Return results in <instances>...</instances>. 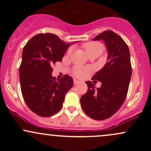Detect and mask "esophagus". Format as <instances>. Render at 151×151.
<instances>
[{
	"label": "esophagus",
	"instance_id": "obj_1",
	"mask_svg": "<svg viewBox=\"0 0 151 151\" xmlns=\"http://www.w3.org/2000/svg\"><path fill=\"white\" fill-rule=\"evenodd\" d=\"M79 80H77V79H74V84H77V83H79Z\"/></svg>",
	"mask_w": 151,
	"mask_h": 151
}]
</instances>
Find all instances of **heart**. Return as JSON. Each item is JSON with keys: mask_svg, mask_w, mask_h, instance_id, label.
<instances>
[{"mask_svg": "<svg viewBox=\"0 0 151 151\" xmlns=\"http://www.w3.org/2000/svg\"><path fill=\"white\" fill-rule=\"evenodd\" d=\"M83 47L85 50L86 52L89 56L91 55H98L99 56L104 51V46L101 43L99 42H87L83 45ZM72 53V48H70L67 50V54L70 55ZM88 70L86 68L81 67H75L74 71V75L78 77H83L87 74Z\"/></svg>", "mask_w": 151, "mask_h": 151, "instance_id": "b5f03b06", "label": "heart"}]
</instances>
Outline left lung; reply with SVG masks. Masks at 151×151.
Segmentation results:
<instances>
[{"label": "left lung", "mask_w": 151, "mask_h": 151, "mask_svg": "<svg viewBox=\"0 0 151 151\" xmlns=\"http://www.w3.org/2000/svg\"><path fill=\"white\" fill-rule=\"evenodd\" d=\"M103 40L106 47L107 62L91 79L101 81L96 88L91 81H86L88 90L80 99L81 108L95 120H104L113 116L125 101L132 68L129 47L119 35L104 31L92 40Z\"/></svg>", "instance_id": "left-lung-1"}]
</instances>
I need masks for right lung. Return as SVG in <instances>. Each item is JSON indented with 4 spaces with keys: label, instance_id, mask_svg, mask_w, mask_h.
Instances as JSON below:
<instances>
[{
    "label": "right lung",
    "instance_id": "1",
    "mask_svg": "<svg viewBox=\"0 0 151 151\" xmlns=\"http://www.w3.org/2000/svg\"><path fill=\"white\" fill-rule=\"evenodd\" d=\"M74 43L67 44L55 34L41 33L24 47L19 68L20 88L25 104L38 116L48 117L58 113L73 86V79L67 74L59 80L52 77V66L62 62Z\"/></svg>",
    "mask_w": 151,
    "mask_h": 151
}]
</instances>
